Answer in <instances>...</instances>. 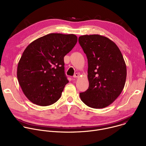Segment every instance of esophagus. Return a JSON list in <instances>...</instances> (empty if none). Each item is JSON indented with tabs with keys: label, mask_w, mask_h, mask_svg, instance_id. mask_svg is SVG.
Masks as SVG:
<instances>
[{
	"label": "esophagus",
	"mask_w": 146,
	"mask_h": 146,
	"mask_svg": "<svg viewBox=\"0 0 146 146\" xmlns=\"http://www.w3.org/2000/svg\"><path fill=\"white\" fill-rule=\"evenodd\" d=\"M79 77V75H78V73H76V74H74V76H73V78H77V77Z\"/></svg>",
	"instance_id": "esophagus-1"
}]
</instances>
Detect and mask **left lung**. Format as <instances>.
I'll use <instances>...</instances> for the list:
<instances>
[{"mask_svg":"<svg viewBox=\"0 0 146 146\" xmlns=\"http://www.w3.org/2000/svg\"><path fill=\"white\" fill-rule=\"evenodd\" d=\"M79 43L88 59V89L80 93L82 102L94 109L109 106L119 96L125 86L127 66L114 42L99 35H83Z\"/></svg>","mask_w":146,"mask_h":146,"instance_id":"obj_1","label":"left lung"}]
</instances>
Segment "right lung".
<instances>
[{
	"instance_id": "obj_1",
	"label": "right lung",
	"mask_w": 146,
	"mask_h": 146,
	"mask_svg": "<svg viewBox=\"0 0 146 146\" xmlns=\"http://www.w3.org/2000/svg\"><path fill=\"white\" fill-rule=\"evenodd\" d=\"M77 41L73 34L50 33L27 46L19 60L17 75L21 88L31 102L47 106L60 98L69 82L64 58Z\"/></svg>"
}]
</instances>
